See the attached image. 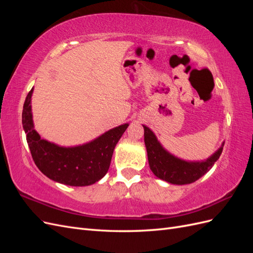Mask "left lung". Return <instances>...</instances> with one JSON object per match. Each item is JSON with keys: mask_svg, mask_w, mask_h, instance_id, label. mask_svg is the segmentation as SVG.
<instances>
[{"mask_svg": "<svg viewBox=\"0 0 253 253\" xmlns=\"http://www.w3.org/2000/svg\"><path fill=\"white\" fill-rule=\"evenodd\" d=\"M142 126L151 171L158 178L173 185H187L200 179L211 169L223 152L224 143L213 155L203 162H186L168 152L157 140L155 134L148 126Z\"/></svg>", "mask_w": 253, "mask_h": 253, "instance_id": "obj_1", "label": "left lung"}]
</instances>
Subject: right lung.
Wrapping results in <instances>:
<instances>
[{
  "label": "right lung",
  "instance_id": "obj_1",
  "mask_svg": "<svg viewBox=\"0 0 253 253\" xmlns=\"http://www.w3.org/2000/svg\"><path fill=\"white\" fill-rule=\"evenodd\" d=\"M28 93L22 112V124L36 166L48 178L63 185L83 187L100 180L109 171L113 152L128 124L121 125L77 147H60L42 139L34 128L32 96Z\"/></svg>",
  "mask_w": 253,
  "mask_h": 253
}]
</instances>
